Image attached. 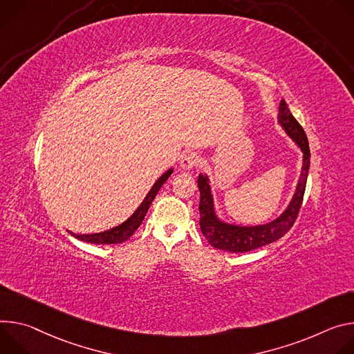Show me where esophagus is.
<instances>
[{"label":"esophagus","mask_w":354,"mask_h":354,"mask_svg":"<svg viewBox=\"0 0 354 354\" xmlns=\"http://www.w3.org/2000/svg\"><path fill=\"white\" fill-rule=\"evenodd\" d=\"M198 162H200V159H198L197 154H195V153H188V154H184L181 157L180 166H181L183 170H191L192 167H195V166L198 165Z\"/></svg>","instance_id":"1"}]
</instances>
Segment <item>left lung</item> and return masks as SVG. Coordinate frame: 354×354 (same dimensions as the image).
Returning <instances> with one entry per match:
<instances>
[{"mask_svg": "<svg viewBox=\"0 0 354 354\" xmlns=\"http://www.w3.org/2000/svg\"><path fill=\"white\" fill-rule=\"evenodd\" d=\"M279 124L283 127L286 133L301 147L304 153V159H302L301 176L294 192V197L288 204L287 209L277 219H274L264 225H256V226L230 225L221 221L215 214L209 180L204 174L198 176V188L201 194L200 195V226L205 239L215 249L232 252V253L250 252L264 245L279 241L292 227L302 205L308 170H309L310 151H309L308 138L302 127L292 116L284 100H281L280 108H279Z\"/></svg>", "mask_w": 354, "mask_h": 354, "instance_id": "1", "label": "left lung"}]
</instances>
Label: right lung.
Here are the masks:
<instances>
[{
    "label": "right lung",
    "instance_id": "1",
    "mask_svg": "<svg viewBox=\"0 0 354 354\" xmlns=\"http://www.w3.org/2000/svg\"><path fill=\"white\" fill-rule=\"evenodd\" d=\"M173 169L167 170L162 177L157 178V181L153 184V187L150 188V191L147 192V195L145 197V200L142 201V204L139 205V208L132 214L131 218H128L124 223L118 225L109 230H104L100 233H90V234H77L70 232L71 236H74L75 239H80L83 242H88V243H95V245H115V243H122L125 241H128L132 234L135 233V230L140 226L142 221L145 219L147 209L150 208V204L153 203L154 197L159 192L160 187L167 181V178L171 176Z\"/></svg>",
    "mask_w": 354,
    "mask_h": 354
}]
</instances>
